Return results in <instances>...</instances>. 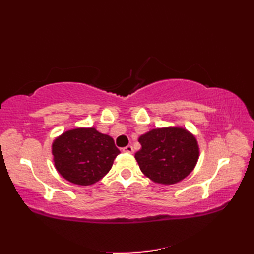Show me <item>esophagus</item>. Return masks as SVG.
Listing matches in <instances>:
<instances>
[{"mask_svg":"<svg viewBox=\"0 0 254 254\" xmlns=\"http://www.w3.org/2000/svg\"><path fill=\"white\" fill-rule=\"evenodd\" d=\"M123 152L124 153H128V154H132L133 152H134V149H133V146L132 145H127V146H126L123 148Z\"/></svg>","mask_w":254,"mask_h":254,"instance_id":"1","label":"esophagus"}]
</instances>
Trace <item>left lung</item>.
<instances>
[{
  "label": "left lung",
  "mask_w": 254,
  "mask_h": 254,
  "mask_svg": "<svg viewBox=\"0 0 254 254\" xmlns=\"http://www.w3.org/2000/svg\"><path fill=\"white\" fill-rule=\"evenodd\" d=\"M142 148L135 154L139 169L150 180L175 185L191 174L199 149L195 136L178 127L154 128L139 136Z\"/></svg>",
  "instance_id": "1"
}]
</instances>
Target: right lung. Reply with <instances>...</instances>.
I'll return each mask as SVG.
<instances>
[{
	"mask_svg": "<svg viewBox=\"0 0 254 254\" xmlns=\"http://www.w3.org/2000/svg\"><path fill=\"white\" fill-rule=\"evenodd\" d=\"M120 154L113 138L95 127L64 132L52 144L56 169L64 179L78 186H91L111 169Z\"/></svg>",
	"mask_w": 254,
	"mask_h": 254,
	"instance_id": "obj_1",
	"label": "right lung"
}]
</instances>
